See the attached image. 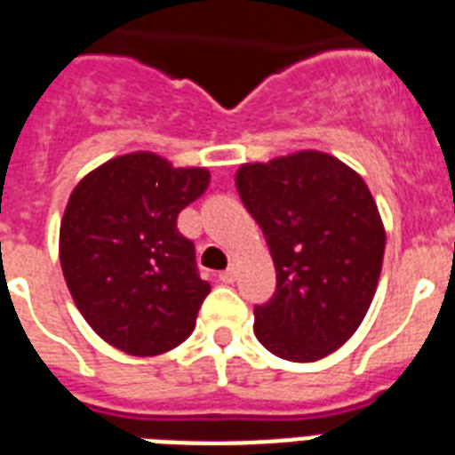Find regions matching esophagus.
<instances>
[{"instance_id": "34e87169", "label": "esophagus", "mask_w": 455, "mask_h": 455, "mask_svg": "<svg viewBox=\"0 0 455 455\" xmlns=\"http://www.w3.org/2000/svg\"><path fill=\"white\" fill-rule=\"evenodd\" d=\"M220 282L221 283H234L235 282V269H234V267H228V269L220 272Z\"/></svg>"}]
</instances>
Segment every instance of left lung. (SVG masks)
<instances>
[{"label":"left lung","instance_id":"1","mask_svg":"<svg viewBox=\"0 0 455 455\" xmlns=\"http://www.w3.org/2000/svg\"><path fill=\"white\" fill-rule=\"evenodd\" d=\"M235 188L272 252L276 291L255 307V336L291 363L348 341L379 282L387 231L358 172L320 150L241 164Z\"/></svg>","mask_w":455,"mask_h":455}]
</instances>
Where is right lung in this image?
Returning <instances> with one entry per match:
<instances>
[{
	"instance_id": "1",
	"label": "right lung",
	"mask_w": 455,
	"mask_h": 455,
	"mask_svg": "<svg viewBox=\"0 0 455 455\" xmlns=\"http://www.w3.org/2000/svg\"><path fill=\"white\" fill-rule=\"evenodd\" d=\"M210 186L204 166L128 152L76 186L59 228V259L76 307L119 351L150 358L193 334L210 283L179 234L186 204Z\"/></svg>"
}]
</instances>
